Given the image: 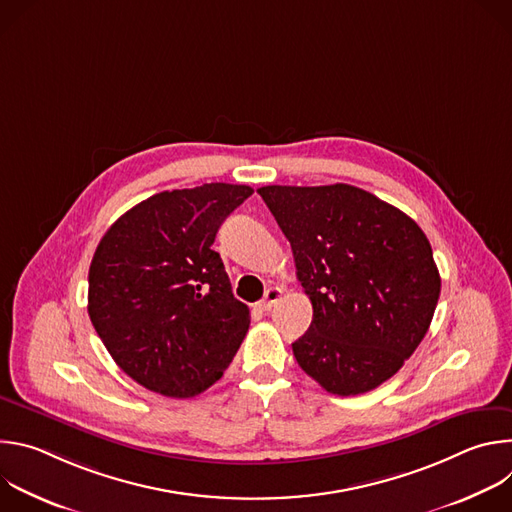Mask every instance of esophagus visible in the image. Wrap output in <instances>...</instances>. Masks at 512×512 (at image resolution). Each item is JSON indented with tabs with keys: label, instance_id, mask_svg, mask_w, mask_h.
<instances>
[{
	"label": "esophagus",
	"instance_id": "34e87169",
	"mask_svg": "<svg viewBox=\"0 0 512 512\" xmlns=\"http://www.w3.org/2000/svg\"><path fill=\"white\" fill-rule=\"evenodd\" d=\"M281 296H283V289H281V287H269V289L265 291L263 300L257 304V308H259L261 312H269V310L279 302Z\"/></svg>",
	"mask_w": 512,
	"mask_h": 512
}]
</instances>
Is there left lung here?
<instances>
[{"label":"left lung","mask_w":512,"mask_h":512,"mask_svg":"<svg viewBox=\"0 0 512 512\" xmlns=\"http://www.w3.org/2000/svg\"><path fill=\"white\" fill-rule=\"evenodd\" d=\"M257 192L294 251L314 308L308 332L291 344L302 371L340 397L377 389L415 352L440 298L425 233L350 184Z\"/></svg>","instance_id":"left-lung-1"}]
</instances>
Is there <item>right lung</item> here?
I'll return each instance as SVG.
<instances>
[{"label": "right lung", "instance_id": "obj_1", "mask_svg": "<svg viewBox=\"0 0 512 512\" xmlns=\"http://www.w3.org/2000/svg\"><path fill=\"white\" fill-rule=\"evenodd\" d=\"M251 186L212 182L135 204L103 235L89 269V316L133 381L164 397L200 395L223 377L247 330L212 251Z\"/></svg>", "mask_w": 512, "mask_h": 512}]
</instances>
